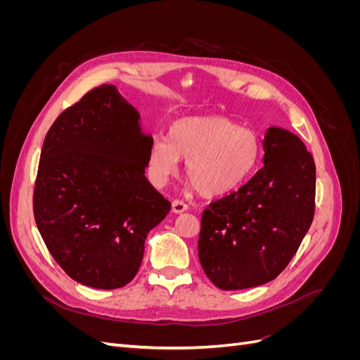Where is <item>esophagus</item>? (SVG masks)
I'll return each instance as SVG.
<instances>
[{
    "label": "esophagus",
    "instance_id": "esophagus-1",
    "mask_svg": "<svg viewBox=\"0 0 360 360\" xmlns=\"http://www.w3.org/2000/svg\"><path fill=\"white\" fill-rule=\"evenodd\" d=\"M188 209H189V207H188L186 202H183V201H180V200L172 201V212H174V213L180 214V213H183V212H186Z\"/></svg>",
    "mask_w": 360,
    "mask_h": 360
}]
</instances>
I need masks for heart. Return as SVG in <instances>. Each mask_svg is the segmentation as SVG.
<instances>
[{"mask_svg": "<svg viewBox=\"0 0 360 360\" xmlns=\"http://www.w3.org/2000/svg\"><path fill=\"white\" fill-rule=\"evenodd\" d=\"M261 141L252 129L238 127L222 115L183 117L169 127L168 141L158 138L147 153L148 177L165 186L186 160L184 174L204 198L231 193L255 172Z\"/></svg>", "mask_w": 360, "mask_h": 360, "instance_id": "b5f03b06", "label": "heart"}]
</instances>
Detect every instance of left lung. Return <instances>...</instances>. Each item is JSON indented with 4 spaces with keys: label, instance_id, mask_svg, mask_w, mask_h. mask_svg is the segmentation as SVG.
Returning a JSON list of instances; mask_svg holds the SVG:
<instances>
[{
    "label": "left lung",
    "instance_id": "8db88e82",
    "mask_svg": "<svg viewBox=\"0 0 360 360\" xmlns=\"http://www.w3.org/2000/svg\"><path fill=\"white\" fill-rule=\"evenodd\" d=\"M263 168L212 202L201 217L200 263L221 290L267 284L284 270L307 236L315 209V163L302 139L270 126Z\"/></svg>",
    "mask_w": 360,
    "mask_h": 360
}]
</instances>
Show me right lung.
<instances>
[{
    "label": "right lung",
    "mask_w": 360,
    "mask_h": 360,
    "mask_svg": "<svg viewBox=\"0 0 360 360\" xmlns=\"http://www.w3.org/2000/svg\"><path fill=\"white\" fill-rule=\"evenodd\" d=\"M115 85L68 108L43 143L36 224L51 255L82 285L122 288L138 274L148 233L171 202L146 179L153 136Z\"/></svg>",
    "instance_id": "obj_1"
}]
</instances>
